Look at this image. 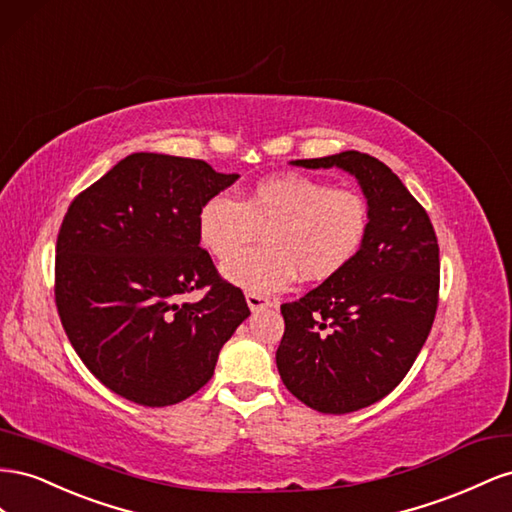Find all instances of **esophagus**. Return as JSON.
Listing matches in <instances>:
<instances>
[{"mask_svg": "<svg viewBox=\"0 0 512 512\" xmlns=\"http://www.w3.org/2000/svg\"><path fill=\"white\" fill-rule=\"evenodd\" d=\"M246 304H248V309H251L253 313L264 311V309H270V306H274L272 300L259 296V294H246Z\"/></svg>", "mask_w": 512, "mask_h": 512, "instance_id": "esophagus-1", "label": "esophagus"}]
</instances>
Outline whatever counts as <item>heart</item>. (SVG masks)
I'll list each match as a JSON object with an SVG mask.
<instances>
[{
    "mask_svg": "<svg viewBox=\"0 0 512 512\" xmlns=\"http://www.w3.org/2000/svg\"><path fill=\"white\" fill-rule=\"evenodd\" d=\"M362 195L332 188L309 175L285 173L257 182L240 201L218 193L197 214L199 242L216 259H228L262 231L264 247L221 268L223 279L248 294H274L300 274L326 281L345 270L369 233Z\"/></svg>",
    "mask_w": 512,
    "mask_h": 512,
    "instance_id": "heart-1",
    "label": "heart"
}]
</instances>
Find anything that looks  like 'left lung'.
<instances>
[{
	"mask_svg": "<svg viewBox=\"0 0 512 512\" xmlns=\"http://www.w3.org/2000/svg\"><path fill=\"white\" fill-rule=\"evenodd\" d=\"M291 165L354 175L371 221L352 264L281 306L276 367L287 390L313 410L358 412L397 388L425 345L440 248L425 208L382 160L347 150Z\"/></svg>",
	"mask_w": 512,
	"mask_h": 512,
	"instance_id": "left-lung-1",
	"label": "left lung"
}]
</instances>
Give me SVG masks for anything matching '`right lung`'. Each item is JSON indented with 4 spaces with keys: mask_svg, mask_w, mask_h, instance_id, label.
Here are the masks:
<instances>
[{
    "mask_svg": "<svg viewBox=\"0 0 512 512\" xmlns=\"http://www.w3.org/2000/svg\"><path fill=\"white\" fill-rule=\"evenodd\" d=\"M238 178L206 160L137 152L70 203L55 248L57 311L85 367L120 397L188 399L251 315L197 233L203 203ZM203 286L199 303L179 302Z\"/></svg>",
    "mask_w": 512,
    "mask_h": 512,
    "instance_id": "1",
    "label": "right lung"
}]
</instances>
